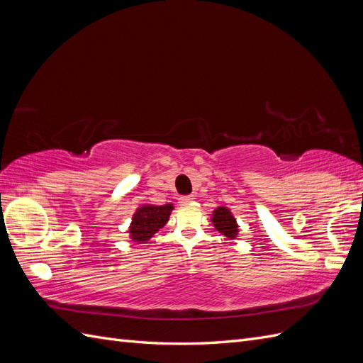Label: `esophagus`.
I'll return each instance as SVG.
<instances>
[{
	"instance_id": "obj_1",
	"label": "esophagus",
	"mask_w": 363,
	"mask_h": 363,
	"mask_svg": "<svg viewBox=\"0 0 363 363\" xmlns=\"http://www.w3.org/2000/svg\"><path fill=\"white\" fill-rule=\"evenodd\" d=\"M194 200H195V196H194V195H183V196H180V203H182V204L192 203Z\"/></svg>"
}]
</instances>
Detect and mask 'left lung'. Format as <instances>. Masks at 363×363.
Segmentation results:
<instances>
[{
	"label": "left lung",
	"instance_id": "obj_1",
	"mask_svg": "<svg viewBox=\"0 0 363 363\" xmlns=\"http://www.w3.org/2000/svg\"><path fill=\"white\" fill-rule=\"evenodd\" d=\"M212 221L216 227V230L219 233L225 235L227 238H235L238 235V224L236 219L233 218V215L228 212V208L225 207H218L216 211L213 212V218Z\"/></svg>",
	"mask_w": 363,
	"mask_h": 363
}]
</instances>
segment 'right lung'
Masks as SVG:
<instances>
[{
  "label": "right lung",
  "mask_w": 363,
  "mask_h": 363,
  "mask_svg": "<svg viewBox=\"0 0 363 363\" xmlns=\"http://www.w3.org/2000/svg\"><path fill=\"white\" fill-rule=\"evenodd\" d=\"M172 208L174 207L171 204L139 207L130 227L131 239L136 240V242H145L156 232H159V228L167 224Z\"/></svg>",
  "instance_id": "obj_1"
}]
</instances>
